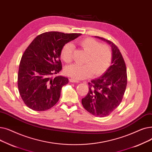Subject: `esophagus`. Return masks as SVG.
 Masks as SVG:
<instances>
[{"label": "esophagus", "mask_w": 152, "mask_h": 152, "mask_svg": "<svg viewBox=\"0 0 152 152\" xmlns=\"http://www.w3.org/2000/svg\"><path fill=\"white\" fill-rule=\"evenodd\" d=\"M69 80L70 82H74V83H78L79 81L78 80H76V79H74L73 78H70L69 79Z\"/></svg>", "instance_id": "obj_1"}]
</instances>
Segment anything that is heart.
Listing matches in <instances>:
<instances>
[{
    "label": "heart",
    "instance_id": "1",
    "mask_svg": "<svg viewBox=\"0 0 152 152\" xmlns=\"http://www.w3.org/2000/svg\"><path fill=\"white\" fill-rule=\"evenodd\" d=\"M79 45L88 53L84 65L74 64L65 69V74L76 80L89 77L92 74L99 75L109 68L112 61L111 48L93 38H86L79 42ZM74 46L71 43H67L61 51V58L69 64L73 61Z\"/></svg>",
    "mask_w": 152,
    "mask_h": 152
}]
</instances>
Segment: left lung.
Segmentation results:
<instances>
[{
    "instance_id": "left-lung-1",
    "label": "left lung",
    "mask_w": 152,
    "mask_h": 152,
    "mask_svg": "<svg viewBox=\"0 0 152 152\" xmlns=\"http://www.w3.org/2000/svg\"><path fill=\"white\" fill-rule=\"evenodd\" d=\"M106 41L112 48L111 66L102 76L89 82V90L82 99L85 109L96 117L110 115L119 106L126 89L127 77L125 61L119 49L112 41Z\"/></svg>"
}]
</instances>
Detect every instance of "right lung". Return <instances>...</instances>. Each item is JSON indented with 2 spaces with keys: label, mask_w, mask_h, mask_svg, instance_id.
<instances>
[{
  "label": "right lung",
  "mask_w": 152,
  "mask_h": 152,
  "mask_svg": "<svg viewBox=\"0 0 152 152\" xmlns=\"http://www.w3.org/2000/svg\"><path fill=\"white\" fill-rule=\"evenodd\" d=\"M80 33L58 31L43 33L36 37L25 50L19 65L18 88L25 104L34 111H46L61 96L67 77L53 75L62 70L61 51L64 45Z\"/></svg>",
  "instance_id": "add662e5"
}]
</instances>
